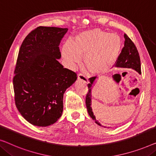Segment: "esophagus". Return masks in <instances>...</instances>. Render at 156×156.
<instances>
[{
	"mask_svg": "<svg viewBox=\"0 0 156 156\" xmlns=\"http://www.w3.org/2000/svg\"><path fill=\"white\" fill-rule=\"evenodd\" d=\"M78 80L82 81V82H84V83L89 82V80H88V78L84 75V74H79V75H78Z\"/></svg>",
	"mask_w": 156,
	"mask_h": 156,
	"instance_id": "esophagus-1",
	"label": "esophagus"
}]
</instances>
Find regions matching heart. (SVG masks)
<instances>
[{
	"label": "heart",
	"mask_w": 156,
	"mask_h": 156,
	"mask_svg": "<svg viewBox=\"0 0 156 156\" xmlns=\"http://www.w3.org/2000/svg\"><path fill=\"white\" fill-rule=\"evenodd\" d=\"M122 48V41L116 34L100 29L83 31L73 41L62 47V58L69 68H73L84 57V65L90 73L103 75L113 68Z\"/></svg>",
	"instance_id": "heart-1"
}]
</instances>
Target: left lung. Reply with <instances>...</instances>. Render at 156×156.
Returning <instances> with one entry per match:
<instances>
[{
	"mask_svg": "<svg viewBox=\"0 0 156 156\" xmlns=\"http://www.w3.org/2000/svg\"><path fill=\"white\" fill-rule=\"evenodd\" d=\"M124 37H125V44H124L122 50L119 57L116 62L115 67H123V68H130L134 69L137 73L141 74V61H140L139 54L138 51H137L136 47L126 34L124 35ZM116 75H117V74H114L113 76H115ZM96 78V76L89 78L90 83H88L89 91H88L87 97H86V105H87L88 112H89L90 117L94 119L97 125L101 126V124L98 122V121L96 120V117L94 115L91 108V89L94 84Z\"/></svg>",
	"mask_w": 156,
	"mask_h": 156,
	"instance_id": "obj_1",
	"label": "left lung"
}]
</instances>
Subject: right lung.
<instances>
[{"label":"right lung","instance_id":"1","mask_svg":"<svg viewBox=\"0 0 156 156\" xmlns=\"http://www.w3.org/2000/svg\"><path fill=\"white\" fill-rule=\"evenodd\" d=\"M67 28L39 27L20 46L13 78L15 101L22 116L31 125L47 127L62 115L63 95L77 79L64 68L59 45Z\"/></svg>","mask_w":156,"mask_h":156}]
</instances>
